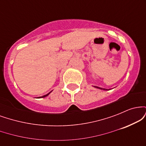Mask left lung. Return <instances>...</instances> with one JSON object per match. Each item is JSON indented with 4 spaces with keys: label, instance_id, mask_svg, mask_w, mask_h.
Returning <instances> with one entry per match:
<instances>
[{
    "label": "left lung",
    "instance_id": "8db88e82",
    "mask_svg": "<svg viewBox=\"0 0 146 146\" xmlns=\"http://www.w3.org/2000/svg\"><path fill=\"white\" fill-rule=\"evenodd\" d=\"M95 88H99V89H101V90H110V89H106V88H100V87H98V86H94Z\"/></svg>",
    "mask_w": 146,
    "mask_h": 146
}]
</instances>
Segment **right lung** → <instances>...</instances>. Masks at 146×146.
<instances>
[{"label": "right lung", "instance_id": "obj_1", "mask_svg": "<svg viewBox=\"0 0 146 146\" xmlns=\"http://www.w3.org/2000/svg\"><path fill=\"white\" fill-rule=\"evenodd\" d=\"M51 92H52V90H51V92H49V93H47V94H46V95H43V96H42V97H39V98H45V97H46V96H48V95H49L50 94V93H51Z\"/></svg>", "mask_w": 146, "mask_h": 146}]
</instances>
